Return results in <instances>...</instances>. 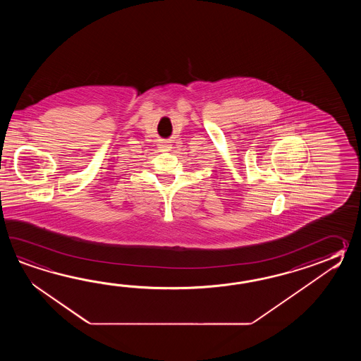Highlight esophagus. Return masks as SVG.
I'll return each instance as SVG.
<instances>
[{"label": "esophagus", "mask_w": 361, "mask_h": 361, "mask_svg": "<svg viewBox=\"0 0 361 361\" xmlns=\"http://www.w3.org/2000/svg\"><path fill=\"white\" fill-rule=\"evenodd\" d=\"M159 148H160L161 151H170V149H171V145H170V142L161 140L160 145H159Z\"/></svg>", "instance_id": "34e87169"}]
</instances>
